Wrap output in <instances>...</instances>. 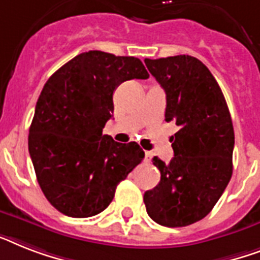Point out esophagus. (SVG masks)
Instances as JSON below:
<instances>
[{
  "label": "esophagus",
  "instance_id": "obj_1",
  "mask_svg": "<svg viewBox=\"0 0 260 260\" xmlns=\"http://www.w3.org/2000/svg\"><path fill=\"white\" fill-rule=\"evenodd\" d=\"M152 156H153V153H152L151 151H145V157H144L145 161H149V160L152 159Z\"/></svg>",
  "mask_w": 260,
  "mask_h": 260
}]
</instances>
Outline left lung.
<instances>
[{"label":"left lung","instance_id":"obj_1","mask_svg":"<svg viewBox=\"0 0 260 260\" xmlns=\"http://www.w3.org/2000/svg\"><path fill=\"white\" fill-rule=\"evenodd\" d=\"M144 62L166 90V121L180 126L171 139L170 163L152 159L161 176L144 193L145 208L159 224L185 227L210 214L231 179L233 120L220 86L200 60L180 54Z\"/></svg>","mask_w":260,"mask_h":260}]
</instances>
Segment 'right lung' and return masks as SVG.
Here are the masks:
<instances>
[{
  "label": "right lung",
  "instance_id": "right-lung-1",
  "mask_svg": "<svg viewBox=\"0 0 260 260\" xmlns=\"http://www.w3.org/2000/svg\"><path fill=\"white\" fill-rule=\"evenodd\" d=\"M136 57L89 50L50 76L40 94L29 153L44 195L61 214L89 218L104 211L116 187L144 159L140 145L103 135L121 82L148 79Z\"/></svg>",
  "mask_w": 260,
  "mask_h": 260
}]
</instances>
